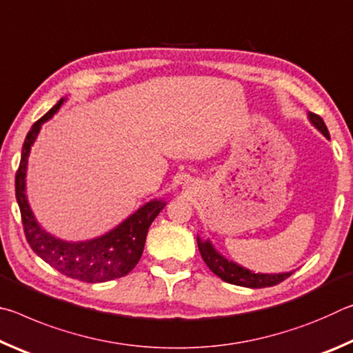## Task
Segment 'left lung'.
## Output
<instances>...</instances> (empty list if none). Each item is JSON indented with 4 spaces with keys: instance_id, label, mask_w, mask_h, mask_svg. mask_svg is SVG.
I'll list each match as a JSON object with an SVG mask.
<instances>
[{
    "instance_id": "1",
    "label": "left lung",
    "mask_w": 353,
    "mask_h": 353,
    "mask_svg": "<svg viewBox=\"0 0 353 353\" xmlns=\"http://www.w3.org/2000/svg\"><path fill=\"white\" fill-rule=\"evenodd\" d=\"M308 119L313 126L319 130V132L325 137V139L330 140V135H328V129L325 123L322 121V118L316 113L308 112ZM198 248L202 255V260L205 261V265L210 268L213 274H216L221 280H224L227 283L238 285V286H246V288H265V286H274L280 282H283L285 279H288L292 272H279V274H261V272H254L244 268L238 263L232 261L229 259L218 252L210 240H202L198 236Z\"/></svg>"
}]
</instances>
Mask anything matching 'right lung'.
<instances>
[{"mask_svg": "<svg viewBox=\"0 0 353 353\" xmlns=\"http://www.w3.org/2000/svg\"><path fill=\"white\" fill-rule=\"evenodd\" d=\"M67 101L62 98L52 109L32 124L23 143L21 160L15 176V196L29 246L41 260L61 274L87 283H101L124 277L134 270L145 249L149 225L163 210V199H152L104 235L85 241H68L51 235L39 224L26 196L28 159L40 129Z\"/></svg>", "mask_w": 353, "mask_h": 353, "instance_id": "right-lung-1", "label": "right lung"}]
</instances>
